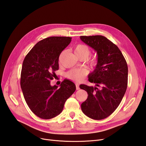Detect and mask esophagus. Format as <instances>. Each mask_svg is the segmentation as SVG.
<instances>
[{
    "label": "esophagus",
    "instance_id": "34e87169",
    "mask_svg": "<svg viewBox=\"0 0 146 146\" xmlns=\"http://www.w3.org/2000/svg\"><path fill=\"white\" fill-rule=\"evenodd\" d=\"M76 90H79L80 89V86L78 84H76Z\"/></svg>",
    "mask_w": 146,
    "mask_h": 146
}]
</instances>
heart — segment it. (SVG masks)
<instances>
[{"label":"heart","instance_id":"1","mask_svg":"<svg viewBox=\"0 0 146 146\" xmlns=\"http://www.w3.org/2000/svg\"><path fill=\"white\" fill-rule=\"evenodd\" d=\"M74 54L77 57H84L87 58L91 54V50L89 47L84 44H78L74 48ZM96 60H92L91 63L92 66L96 65ZM88 72L84 69H73L70 70L66 74L68 79L73 81L79 82L83 80V78L87 75Z\"/></svg>","mask_w":146,"mask_h":146}]
</instances>
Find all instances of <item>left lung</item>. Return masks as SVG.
<instances>
[{"mask_svg": "<svg viewBox=\"0 0 146 146\" xmlns=\"http://www.w3.org/2000/svg\"><path fill=\"white\" fill-rule=\"evenodd\" d=\"M81 40L98 54L95 70L88 80L95 86L81 84L88 92V98L81 104V110L88 117L102 119L117 109L128 85V65L120 50L103 36H80Z\"/></svg>", "mask_w": 146, "mask_h": 146, "instance_id": "1", "label": "left lung"}]
</instances>
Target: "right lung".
Masks as SVG:
<instances>
[{"label": "right lung", "mask_w": 146, "mask_h": 146, "mask_svg": "<svg viewBox=\"0 0 146 146\" xmlns=\"http://www.w3.org/2000/svg\"><path fill=\"white\" fill-rule=\"evenodd\" d=\"M72 40L70 37L53 36L40 40L26 56L20 85L31 110L42 119H50L63 110L66 100L76 90L72 81L64 80L60 88L50 85L58 70V58Z\"/></svg>", "instance_id": "add662e5"}]
</instances>
